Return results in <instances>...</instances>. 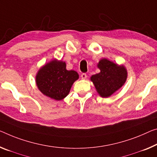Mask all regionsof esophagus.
Here are the masks:
<instances>
[{
	"label": "esophagus",
	"instance_id": "1",
	"mask_svg": "<svg viewBox=\"0 0 157 157\" xmlns=\"http://www.w3.org/2000/svg\"><path fill=\"white\" fill-rule=\"evenodd\" d=\"M81 78L82 79H86L87 78V74H85V73H83V74H81Z\"/></svg>",
	"mask_w": 157,
	"mask_h": 157
}]
</instances>
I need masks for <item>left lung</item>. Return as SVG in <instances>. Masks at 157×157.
I'll use <instances>...</instances> for the list:
<instances>
[{
	"label": "left lung",
	"instance_id": "8db88e82",
	"mask_svg": "<svg viewBox=\"0 0 157 157\" xmlns=\"http://www.w3.org/2000/svg\"><path fill=\"white\" fill-rule=\"evenodd\" d=\"M98 67L100 72L91 76L90 80L101 97L109 98L125 83L127 70L124 65H118L105 58L99 62Z\"/></svg>",
	"mask_w": 157,
	"mask_h": 157
}]
</instances>
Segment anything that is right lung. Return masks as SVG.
<instances>
[{
  "instance_id": "add662e5",
  "label": "right lung",
  "mask_w": 157,
  "mask_h": 157,
  "mask_svg": "<svg viewBox=\"0 0 157 157\" xmlns=\"http://www.w3.org/2000/svg\"><path fill=\"white\" fill-rule=\"evenodd\" d=\"M78 78L76 71L67 70L64 62L53 59L38 70L36 83L43 95L61 100L68 95L72 85Z\"/></svg>"
}]
</instances>
